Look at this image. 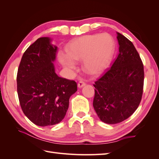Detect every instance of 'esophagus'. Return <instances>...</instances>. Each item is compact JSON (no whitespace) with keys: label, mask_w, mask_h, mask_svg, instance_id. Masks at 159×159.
<instances>
[{"label":"esophagus","mask_w":159,"mask_h":159,"mask_svg":"<svg viewBox=\"0 0 159 159\" xmlns=\"http://www.w3.org/2000/svg\"><path fill=\"white\" fill-rule=\"evenodd\" d=\"M85 85H86V83L83 82V81H80L78 84H77V86H78V88H80V89L82 88L83 86H84Z\"/></svg>","instance_id":"1"}]
</instances>
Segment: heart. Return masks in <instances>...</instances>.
<instances>
[{
  "label": "heart",
  "mask_w": 159,
  "mask_h": 159,
  "mask_svg": "<svg viewBox=\"0 0 159 159\" xmlns=\"http://www.w3.org/2000/svg\"><path fill=\"white\" fill-rule=\"evenodd\" d=\"M66 54H60L59 60L64 67L73 73L75 62L83 61V69L91 75L104 72L110 65L115 51L114 39L107 33L84 35L72 40L66 48Z\"/></svg>",
  "instance_id": "heart-1"
}]
</instances>
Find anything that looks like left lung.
I'll use <instances>...</instances> for the list:
<instances>
[{
	"mask_svg": "<svg viewBox=\"0 0 159 159\" xmlns=\"http://www.w3.org/2000/svg\"><path fill=\"white\" fill-rule=\"evenodd\" d=\"M119 54L111 68L95 82L93 107L102 122L114 125L124 121L142 100L143 65L133 43L117 33Z\"/></svg>",
	"mask_w": 159,
	"mask_h": 159,
	"instance_id": "1",
	"label": "left lung"
}]
</instances>
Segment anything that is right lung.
<instances>
[{
	"label": "right lung",
	"instance_id": "add662e5",
	"mask_svg": "<svg viewBox=\"0 0 159 159\" xmlns=\"http://www.w3.org/2000/svg\"><path fill=\"white\" fill-rule=\"evenodd\" d=\"M41 37L24 53L17 75V90L24 114L34 125L52 126L66 115L77 83L58 76L53 62L57 47Z\"/></svg>",
	"mask_w": 159,
	"mask_h": 159
}]
</instances>
